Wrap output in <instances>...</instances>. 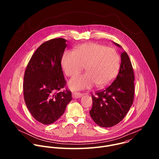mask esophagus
<instances>
[{"mask_svg": "<svg viewBox=\"0 0 159 159\" xmlns=\"http://www.w3.org/2000/svg\"><path fill=\"white\" fill-rule=\"evenodd\" d=\"M83 96V94H82V93H72V98H80V97H82Z\"/></svg>", "mask_w": 159, "mask_h": 159, "instance_id": "34e87169", "label": "esophagus"}]
</instances>
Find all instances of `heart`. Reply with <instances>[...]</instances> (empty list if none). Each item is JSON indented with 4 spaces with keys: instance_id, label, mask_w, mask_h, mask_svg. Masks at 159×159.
Wrapping results in <instances>:
<instances>
[{
    "instance_id": "obj_1",
    "label": "heart",
    "mask_w": 159,
    "mask_h": 159,
    "mask_svg": "<svg viewBox=\"0 0 159 159\" xmlns=\"http://www.w3.org/2000/svg\"><path fill=\"white\" fill-rule=\"evenodd\" d=\"M61 65L66 75L74 76L85 66L87 73L74 77L69 82L74 90L90 88L96 84L102 88L109 84L118 74L120 57L118 52L105 45L89 43L79 45L74 52L65 51Z\"/></svg>"
}]
</instances>
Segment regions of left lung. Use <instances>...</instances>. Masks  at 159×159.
Instances as JSON below:
<instances>
[{
    "label": "left lung",
    "mask_w": 159,
    "mask_h": 159,
    "mask_svg": "<svg viewBox=\"0 0 159 159\" xmlns=\"http://www.w3.org/2000/svg\"><path fill=\"white\" fill-rule=\"evenodd\" d=\"M118 47L120 45L115 43ZM121 62L118 75L105 89L92 94L93 107L89 111L99 126L109 128L121 121L133 102L134 74L130 59L126 52L121 55Z\"/></svg>",
    "instance_id": "1"
}]
</instances>
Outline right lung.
<instances>
[{
    "label": "right lung",
    "mask_w": 159,
    "mask_h": 159,
    "mask_svg": "<svg viewBox=\"0 0 159 159\" xmlns=\"http://www.w3.org/2000/svg\"><path fill=\"white\" fill-rule=\"evenodd\" d=\"M66 40L55 38L41 44L32 55L24 75L23 94L26 105L33 117L43 125L56 121L71 100L61 60Z\"/></svg>",
    "instance_id": "add662e5"
}]
</instances>
